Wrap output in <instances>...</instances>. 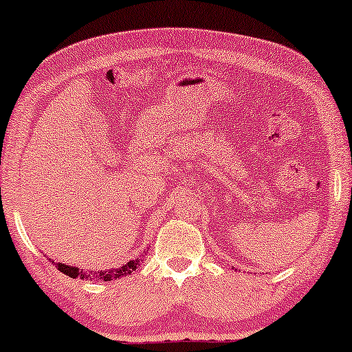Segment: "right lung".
<instances>
[{
    "label": "right lung",
    "mask_w": 352,
    "mask_h": 352,
    "mask_svg": "<svg viewBox=\"0 0 352 352\" xmlns=\"http://www.w3.org/2000/svg\"><path fill=\"white\" fill-rule=\"evenodd\" d=\"M52 263H54V261H52ZM54 265L58 266V270L60 273H64L66 276H69V278H80V280L111 281V280H114V278L125 276V274H131L132 272H135V270L139 268L140 260H139V258H135V260L127 261V263H125L124 266H120V268L109 270V272H82V270L74 268V266H67V265H63V263H54Z\"/></svg>",
    "instance_id": "add662e5"
}]
</instances>
